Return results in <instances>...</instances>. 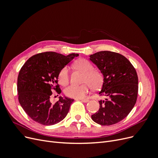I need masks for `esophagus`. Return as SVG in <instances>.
<instances>
[{
	"instance_id": "esophagus-1",
	"label": "esophagus",
	"mask_w": 158,
	"mask_h": 158,
	"mask_svg": "<svg viewBox=\"0 0 158 158\" xmlns=\"http://www.w3.org/2000/svg\"><path fill=\"white\" fill-rule=\"evenodd\" d=\"M80 99L81 100V101L84 102V103H87V102H89V99Z\"/></svg>"
}]
</instances>
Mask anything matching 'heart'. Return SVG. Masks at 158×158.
Instances as JSON below:
<instances>
[{"label": "heart", "instance_id": "heart-1", "mask_svg": "<svg viewBox=\"0 0 158 158\" xmlns=\"http://www.w3.org/2000/svg\"><path fill=\"white\" fill-rule=\"evenodd\" d=\"M76 69L80 70L84 73L82 82L84 84L77 85L71 84L64 89V94L70 98L81 99L85 97L88 92L89 88L93 89H98L102 86L103 82V75L99 71L94 70V66L86 59H79L74 64ZM58 80L60 84L64 85L69 81V71L68 67L61 69L58 76Z\"/></svg>", "mask_w": 158, "mask_h": 158}]
</instances>
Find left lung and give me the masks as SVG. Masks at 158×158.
<instances>
[{
  "label": "left lung",
  "mask_w": 158,
  "mask_h": 158,
  "mask_svg": "<svg viewBox=\"0 0 158 158\" xmlns=\"http://www.w3.org/2000/svg\"><path fill=\"white\" fill-rule=\"evenodd\" d=\"M103 76L98 111L92 120L101 125H112L122 121L136 102L138 80L136 71L125 56L112 51H99L89 56Z\"/></svg>",
  "instance_id": "8db88e82"
}]
</instances>
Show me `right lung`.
I'll return each instance as SVG.
<instances>
[{
    "mask_svg": "<svg viewBox=\"0 0 158 158\" xmlns=\"http://www.w3.org/2000/svg\"><path fill=\"white\" fill-rule=\"evenodd\" d=\"M78 55L45 52L32 56L23 65L18 77V100L33 121L44 125H53L67 115L74 99L60 96L59 101L52 103L50 98L52 89L61 93L58 84L60 71Z\"/></svg>",
    "mask_w": 158,
    "mask_h": 158,
    "instance_id": "1",
    "label": "right lung"
}]
</instances>
